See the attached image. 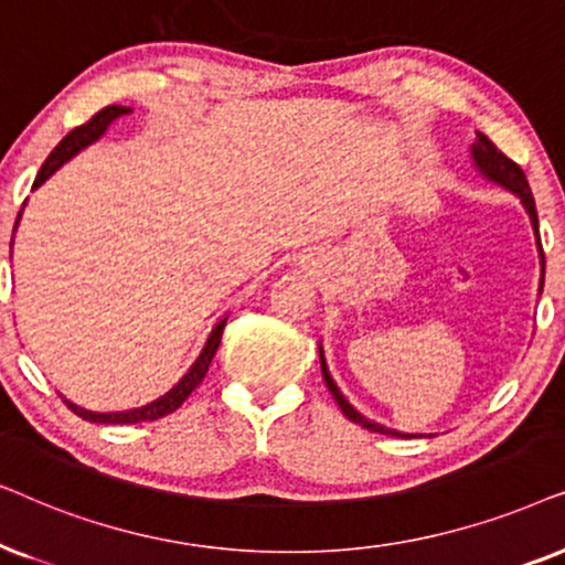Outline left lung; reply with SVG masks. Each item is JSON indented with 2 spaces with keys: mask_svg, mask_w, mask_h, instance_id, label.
<instances>
[{
  "mask_svg": "<svg viewBox=\"0 0 565 565\" xmlns=\"http://www.w3.org/2000/svg\"><path fill=\"white\" fill-rule=\"evenodd\" d=\"M470 157H472V164H476V170L483 175L486 180H491V183L507 188L509 193H514L519 201H522L524 212L530 214V222H532V230H535V239H537V253H540V291H543V281H545V253H543V243H540V224H537V209H535V199H532V191H530V183H527V175H524L522 168L514 160H509L507 154L501 152L499 147L493 145L491 139L486 137V134L476 131V141H472L470 147ZM320 370H322V380H326V385L330 390V395L335 397L338 408L343 411V416L353 420V424L370 428V431H377V434H390V436H403V439H413V436H420V434H403V431H395V428H387L377 424V420L361 416V413L353 408V405L345 401L341 387L335 385V380L330 377V370L326 364V353H322V345H320Z\"/></svg>",
  "mask_w": 565,
  "mask_h": 565,
  "instance_id": "left-lung-1",
  "label": "left lung"
}]
</instances>
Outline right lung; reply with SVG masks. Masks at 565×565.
Instances as JSON below:
<instances>
[{
  "label": "right lung",
  "instance_id": "right-lung-1",
  "mask_svg": "<svg viewBox=\"0 0 565 565\" xmlns=\"http://www.w3.org/2000/svg\"><path fill=\"white\" fill-rule=\"evenodd\" d=\"M129 113H131V108H126V105H108V108H103L100 113H95V116L89 118L87 124H82L74 131L66 134V137L56 145L54 152L49 154V160L43 162L41 172H38V175H35L33 191H35V188H41L43 183H46V180L54 175V172L62 168L64 162H70L72 157H77L82 149H87L89 145H95V141L100 139L105 131H108V126L113 124V120L120 118V116H129ZM22 206H25V204H22ZM20 216H22V209H20V214H18V222H14V230H18ZM10 247H12V243H10ZM227 318H230V315H224V318L216 320V326L212 328V333H209L204 349H201L199 356H195V361L191 364V370H188L183 377L178 380V385H172L168 393L157 397V401L141 405V408L113 411V413L87 411V408H82V405H77V403L66 401V397H64V403L70 405V408L77 413L79 418L93 420V424H141V420H157V418L168 416V413L178 411L180 405L185 403V397L191 395L193 390L201 385V382H204L206 372H209V364H212L214 353H216V349H220V341H222L224 326H227Z\"/></svg>",
  "mask_w": 565,
  "mask_h": 565
}]
</instances>
